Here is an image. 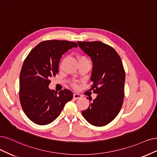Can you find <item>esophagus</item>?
Wrapping results in <instances>:
<instances>
[{"instance_id": "obj_1", "label": "esophagus", "mask_w": 157, "mask_h": 157, "mask_svg": "<svg viewBox=\"0 0 157 157\" xmlns=\"http://www.w3.org/2000/svg\"><path fill=\"white\" fill-rule=\"evenodd\" d=\"M82 97V96L79 94H78V93H74V98L75 99H79V98H81Z\"/></svg>"}]
</instances>
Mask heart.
Returning <instances> with one entry per match:
<instances>
[{
    "label": "heart",
    "mask_w": 157,
    "mask_h": 157,
    "mask_svg": "<svg viewBox=\"0 0 157 157\" xmlns=\"http://www.w3.org/2000/svg\"><path fill=\"white\" fill-rule=\"evenodd\" d=\"M79 59H87V58H86L84 56H79V57H78V60H79ZM60 67H61V66H60ZM74 86L75 87V86H76V85H74Z\"/></svg>",
    "instance_id": "obj_1"
}]
</instances>
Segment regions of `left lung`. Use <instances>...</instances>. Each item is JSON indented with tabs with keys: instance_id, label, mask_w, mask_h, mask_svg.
Here are the masks:
<instances>
[{
	"instance_id": "obj_1",
	"label": "left lung",
	"mask_w": 157,
	"mask_h": 157,
	"mask_svg": "<svg viewBox=\"0 0 157 157\" xmlns=\"http://www.w3.org/2000/svg\"><path fill=\"white\" fill-rule=\"evenodd\" d=\"M79 47L90 57L93 69L90 81L97 98L82 111L90 124L102 126L112 121L120 112L124 98L125 72L115 50L103 42H78Z\"/></svg>"
}]
</instances>
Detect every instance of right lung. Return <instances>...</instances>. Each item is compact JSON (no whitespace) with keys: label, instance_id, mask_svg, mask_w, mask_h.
<instances>
[{"label":"right lung","instance_id":"obj_1","mask_svg":"<svg viewBox=\"0 0 157 157\" xmlns=\"http://www.w3.org/2000/svg\"><path fill=\"white\" fill-rule=\"evenodd\" d=\"M73 48H78L75 42L47 40L38 44L25 59L19 76V98L23 112L33 123H51L72 99L70 90L57 93L49 85L50 78L59 72L62 55Z\"/></svg>","mask_w":157,"mask_h":157}]
</instances>
